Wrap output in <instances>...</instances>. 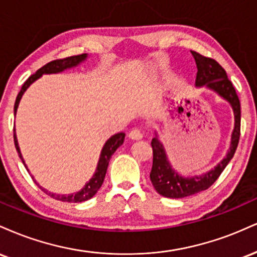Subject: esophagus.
Listing matches in <instances>:
<instances>
[{
    "label": "esophagus",
    "instance_id": "34e87169",
    "mask_svg": "<svg viewBox=\"0 0 257 257\" xmlns=\"http://www.w3.org/2000/svg\"><path fill=\"white\" fill-rule=\"evenodd\" d=\"M128 137L131 138V140H141V138L143 137V131H142L141 128H132L131 131H130Z\"/></svg>",
    "mask_w": 257,
    "mask_h": 257
}]
</instances>
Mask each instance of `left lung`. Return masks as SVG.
Returning a JSON list of instances; mask_svg holds the SVG:
<instances>
[{
    "mask_svg": "<svg viewBox=\"0 0 257 257\" xmlns=\"http://www.w3.org/2000/svg\"><path fill=\"white\" fill-rule=\"evenodd\" d=\"M191 54L197 65L196 86L206 85L208 89L215 91L231 104L234 114V128L231 136L230 149L222 161L206 174L190 178L180 176L172 168L158 135L153 138V167L150 172V180L154 189L161 196L168 198L188 197L210 188L233 158L240 136V102L234 86L227 78L226 71L214 59L201 55L196 51H191Z\"/></svg>",
    "mask_w": 257,
    "mask_h": 257,
    "instance_id": "obj_1",
    "label": "left lung"
}]
</instances>
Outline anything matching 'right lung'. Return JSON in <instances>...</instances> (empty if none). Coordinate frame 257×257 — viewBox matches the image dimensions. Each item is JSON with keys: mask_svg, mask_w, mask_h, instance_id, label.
<instances>
[{"mask_svg": "<svg viewBox=\"0 0 257 257\" xmlns=\"http://www.w3.org/2000/svg\"><path fill=\"white\" fill-rule=\"evenodd\" d=\"M87 57L86 54H81V55H75V56H69V57H65V59H59V60H54V61L48 62L47 65H44L43 67L39 68L35 74H32L31 77L27 79L24 85L21 86L20 92L18 93L17 99H15V104H14V114L17 113L18 109V105H19V102L21 97H23L24 92L26 91V89L29 87L35 80H37L42 74H51V73H60V72L65 71L67 68H72L75 67V66L79 65L80 62H83ZM123 140H125V134L123 132H120V134H116L105 142V144L103 146V149H102L101 155H99V160H98V164H97V168H96L95 174L91 179L89 180L85 184L83 189L80 191L75 192V194H69V195H57V194H53V192L47 191V190L39 186L42 189V191H44L45 194L49 195L50 197L55 198L57 201H62V202H73V203H78V202H84L90 200V198L95 196L96 192L98 191L99 188L102 186L103 184L104 177H105V172H107L108 168V164H109V160L111 158L115 150L119 148L121 144L123 143ZM14 144L15 148H17V152L19 158L23 161V164L25 165V161H24L23 155H21L20 149H19V144H18V140H17V136H15V130H14ZM26 167V165H25ZM29 171V170H27ZM33 179V177H32Z\"/></svg>", "mask_w": 257, "mask_h": 257, "instance_id": "1", "label": "right lung"}]
</instances>
